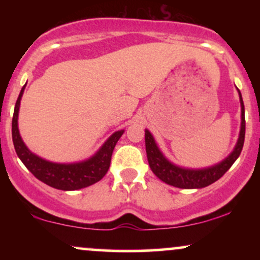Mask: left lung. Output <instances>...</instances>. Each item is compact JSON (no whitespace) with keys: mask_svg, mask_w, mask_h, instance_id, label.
<instances>
[{"mask_svg":"<svg viewBox=\"0 0 260 260\" xmlns=\"http://www.w3.org/2000/svg\"><path fill=\"white\" fill-rule=\"evenodd\" d=\"M240 100H241V112H242V122H241V132L238 137V142L236 144L231 154L226 157L225 160L221 161L217 165L209 169L203 170H188L182 169L178 166L174 165L164 156L162 153L157 148L156 143L148 129H145V149H147L149 166L151 171L154 172L161 181L170 186L186 188V189H193V188H203L207 187L209 184L216 182L219 178H221L226 171L234 165V162L240 156L242 151L243 143H244V134H246V120H244V105L242 100V95L240 90Z\"/></svg>","mask_w":260,"mask_h":260,"instance_id":"obj_1","label":"left lung"}]
</instances>
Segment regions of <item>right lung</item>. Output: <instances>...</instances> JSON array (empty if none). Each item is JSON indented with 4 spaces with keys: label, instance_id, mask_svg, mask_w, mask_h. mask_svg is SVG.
I'll return each mask as SVG.
<instances>
[{
    "label": "right lung",
    "instance_id": "1",
    "mask_svg": "<svg viewBox=\"0 0 260 260\" xmlns=\"http://www.w3.org/2000/svg\"><path fill=\"white\" fill-rule=\"evenodd\" d=\"M25 85L22 88L17 99L13 120H12V139H13L14 149H16L18 157L22 160L25 168L38 180L46 183L47 186L56 188V189L76 190L91 186L100 181L110 168L112 151L116 147V143L123 134V131L113 133L94 156L89 160L83 161V162L55 164L41 159L25 147L20 138L19 131H18V112H19L20 99H22Z\"/></svg>",
    "mask_w": 260,
    "mask_h": 260
}]
</instances>
